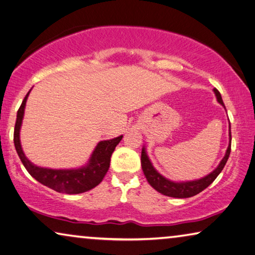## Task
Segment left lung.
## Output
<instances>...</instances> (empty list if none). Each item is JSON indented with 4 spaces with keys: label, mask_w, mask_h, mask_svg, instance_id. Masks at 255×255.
I'll list each match as a JSON object with an SVG mask.
<instances>
[{
    "label": "left lung",
    "mask_w": 255,
    "mask_h": 255,
    "mask_svg": "<svg viewBox=\"0 0 255 255\" xmlns=\"http://www.w3.org/2000/svg\"><path fill=\"white\" fill-rule=\"evenodd\" d=\"M214 93L216 95V98H218V102L221 105L225 106L221 97V94L219 93V90L214 88ZM229 146H228L227 152L225 158L222 159L220 165L216 167L215 170H213L211 174H208L207 176H205L200 180H196V181H190V182H173L165 178L164 176H161L157 170L153 168L151 161L147 158L145 149H142V154H140V164H142V169L144 175H145L147 182L151 185L152 188L157 190L158 192L162 193V195L168 196V197H173V198H189V197L196 196L197 193H199L203 191V190L206 189L208 185L213 183V181L215 180L220 173L222 172L223 167L226 166L228 158L230 155V151H231V131L229 130Z\"/></svg>",
    "instance_id": "8db88e82"
}]
</instances>
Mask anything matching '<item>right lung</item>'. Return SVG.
I'll list each match as a JSON object with an SVG mask.
<instances>
[{
    "label": "right lung",
    "mask_w": 255,
    "mask_h": 255,
    "mask_svg": "<svg viewBox=\"0 0 255 255\" xmlns=\"http://www.w3.org/2000/svg\"><path fill=\"white\" fill-rule=\"evenodd\" d=\"M29 91L26 95L24 101L17 112V120L14 125L13 142L14 147L20 158L22 165L27 169V172L36 181L42 183L45 187L55 190L60 193H82L96 187L103 180L105 174L108 173L111 155L116 146L123 138V135L109 140H102L97 144L96 149L93 152L89 164L86 167L79 169H49L42 168L33 165L27 158L25 157L21 150L20 140H19V130H20L22 117H24L25 104L27 101Z\"/></svg>",
    "instance_id": "add662e5"
}]
</instances>
